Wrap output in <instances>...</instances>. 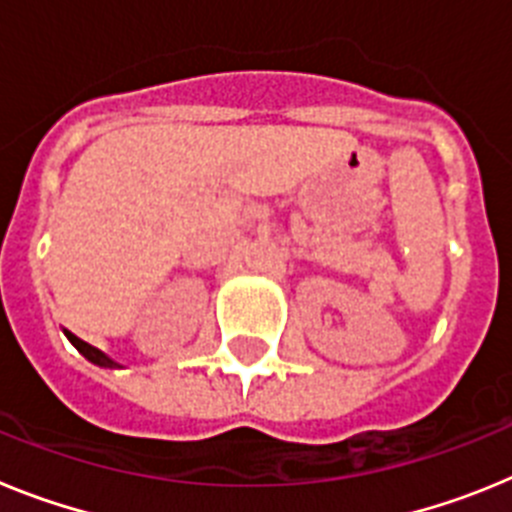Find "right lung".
<instances>
[{"instance_id":"right-lung-1","label":"right lung","mask_w":512,"mask_h":512,"mask_svg":"<svg viewBox=\"0 0 512 512\" xmlns=\"http://www.w3.org/2000/svg\"><path fill=\"white\" fill-rule=\"evenodd\" d=\"M63 333H66V338H69V341L74 343V346H76V351H79L81 356H87V359L92 361V364H97V366H117L115 361H112L110 356H104L102 351H99V348L89 346L87 341H81V338H76L74 333H69V330H63Z\"/></svg>"}]
</instances>
